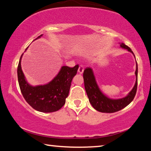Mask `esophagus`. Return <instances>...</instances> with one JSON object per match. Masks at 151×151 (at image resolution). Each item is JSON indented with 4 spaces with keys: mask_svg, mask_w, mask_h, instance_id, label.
<instances>
[{
    "mask_svg": "<svg viewBox=\"0 0 151 151\" xmlns=\"http://www.w3.org/2000/svg\"><path fill=\"white\" fill-rule=\"evenodd\" d=\"M83 71H84V66L83 65H80L78 69V73L80 74H83Z\"/></svg>",
    "mask_w": 151,
    "mask_h": 151,
    "instance_id": "esophagus-1",
    "label": "esophagus"
}]
</instances>
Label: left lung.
Listing matches in <instances>:
<instances>
[{
  "label": "left lung",
  "instance_id": "left-lung-1",
  "mask_svg": "<svg viewBox=\"0 0 151 151\" xmlns=\"http://www.w3.org/2000/svg\"><path fill=\"white\" fill-rule=\"evenodd\" d=\"M121 47L128 50V51L132 52L134 55L131 48L126 45H124V43H121ZM135 75H136L135 85L131 91L128 94V95L122 99H109V97H107L102 93L98 85H97L92 68L90 67H86L84 70L83 78L85 91L91 105L96 111L101 112H106V113H112V112H117L124 109L125 106L129 105L132 101L137 93L138 76L137 63Z\"/></svg>",
  "mask_w": 151,
  "mask_h": 151
}]
</instances>
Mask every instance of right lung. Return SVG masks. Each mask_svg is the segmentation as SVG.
<instances>
[{
  "mask_svg": "<svg viewBox=\"0 0 151 151\" xmlns=\"http://www.w3.org/2000/svg\"><path fill=\"white\" fill-rule=\"evenodd\" d=\"M42 35L38 37L37 39ZM22 56V55L18 65L17 75L20 91L25 101L37 111L52 112L58 111L65 104L71 82L77 73L78 65L73 68L63 66L58 75L50 83L44 85L32 86L27 83L22 73L20 65Z\"/></svg>",
  "mask_w": 151,
  "mask_h": 151,
  "instance_id": "right-lung-1",
  "label": "right lung"
}]
</instances>
